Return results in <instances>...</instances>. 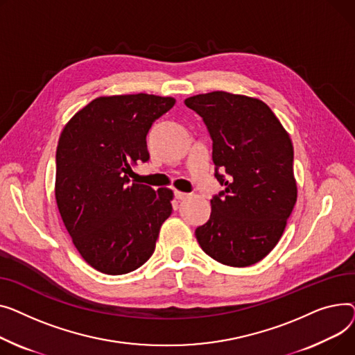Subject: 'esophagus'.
I'll use <instances>...</instances> for the list:
<instances>
[{"label":"esophagus","instance_id":"34e87169","mask_svg":"<svg viewBox=\"0 0 355 355\" xmlns=\"http://www.w3.org/2000/svg\"><path fill=\"white\" fill-rule=\"evenodd\" d=\"M175 196H176V199H179V200H182V199H186L187 196H189V193H184V192H180V191H176L175 192Z\"/></svg>","mask_w":355,"mask_h":355}]
</instances>
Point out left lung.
<instances>
[{"mask_svg":"<svg viewBox=\"0 0 355 355\" xmlns=\"http://www.w3.org/2000/svg\"><path fill=\"white\" fill-rule=\"evenodd\" d=\"M184 104L206 124L215 176L225 186L211 199V218L196 229V239L223 265H254L275 248L297 202L293 141L258 98L212 92Z\"/></svg>","mask_w":355,"mask_h":355,"instance_id":"left-lung-1","label":"left lung"}]
</instances>
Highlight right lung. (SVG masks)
Listing matches in <instances>:
<instances>
[{"label": "right lung", "mask_w": 355, "mask_h": 355, "mask_svg": "<svg viewBox=\"0 0 355 355\" xmlns=\"http://www.w3.org/2000/svg\"><path fill=\"white\" fill-rule=\"evenodd\" d=\"M175 101L144 93L97 97L60 135L58 211L83 259L103 274L121 275L141 266L172 214L171 189L129 184V176L132 166L149 160L146 136Z\"/></svg>", "instance_id": "1"}]
</instances>
